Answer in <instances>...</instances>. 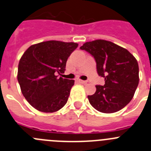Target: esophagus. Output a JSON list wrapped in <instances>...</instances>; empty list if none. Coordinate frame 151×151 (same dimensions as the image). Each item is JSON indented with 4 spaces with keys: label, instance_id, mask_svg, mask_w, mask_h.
Returning a JSON list of instances; mask_svg holds the SVG:
<instances>
[{
    "label": "esophagus",
    "instance_id": "34e87169",
    "mask_svg": "<svg viewBox=\"0 0 151 151\" xmlns=\"http://www.w3.org/2000/svg\"><path fill=\"white\" fill-rule=\"evenodd\" d=\"M77 81H78L80 83H82V84H85V83H87V81H86V80H80V79H78Z\"/></svg>",
    "mask_w": 151,
    "mask_h": 151
}]
</instances>
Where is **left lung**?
<instances>
[{"instance_id": "obj_1", "label": "left lung", "mask_w": 151, "mask_h": 151, "mask_svg": "<svg viewBox=\"0 0 151 151\" xmlns=\"http://www.w3.org/2000/svg\"><path fill=\"white\" fill-rule=\"evenodd\" d=\"M80 49L90 53L96 63L104 86L88 96L89 102L99 112L110 114L122 109L134 97L139 84V65L127 49L105 40L86 42Z\"/></svg>"}]
</instances>
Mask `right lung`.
Here are the masks:
<instances>
[{
    "label": "right lung",
    "mask_w": 151,
    "mask_h": 151,
    "mask_svg": "<svg viewBox=\"0 0 151 151\" xmlns=\"http://www.w3.org/2000/svg\"><path fill=\"white\" fill-rule=\"evenodd\" d=\"M78 46L76 43L49 40L31 46L18 64L17 80L26 100L46 113L59 111L66 104L74 80L58 77L67 60Z\"/></svg>",
    "instance_id": "add662e5"
}]
</instances>
